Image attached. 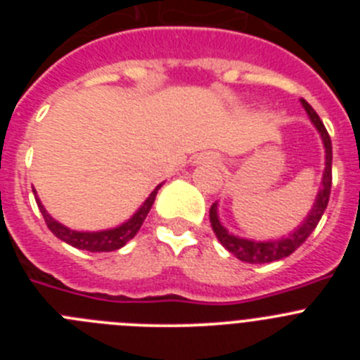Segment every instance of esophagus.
<instances>
[{
  "label": "esophagus",
  "mask_w": 360,
  "mask_h": 360,
  "mask_svg": "<svg viewBox=\"0 0 360 360\" xmlns=\"http://www.w3.org/2000/svg\"><path fill=\"white\" fill-rule=\"evenodd\" d=\"M203 160L207 162V164H218V157H214V155H203Z\"/></svg>",
  "instance_id": "obj_1"
}]
</instances>
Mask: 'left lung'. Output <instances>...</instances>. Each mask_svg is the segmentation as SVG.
<instances>
[{"mask_svg": "<svg viewBox=\"0 0 360 360\" xmlns=\"http://www.w3.org/2000/svg\"><path fill=\"white\" fill-rule=\"evenodd\" d=\"M301 106L304 108V111L308 113V119L314 124V128L317 129V133L321 135V141L324 146V171H323V180H321L319 191H317L316 202L311 205L310 212L304 216L303 224L297 225L292 232H288L287 236H281L278 240H250V238H241L232 234L227 227H225L221 221H219L218 216V203H212L211 211H209V219H211L212 231H214L216 238L229 252H232L234 256L245 263H272L283 259V257L290 256L299 245L304 243L307 238L310 236L314 229L319 224L321 216H323L324 209L328 205L330 200V189H332V141H330V135L324 128L323 120L319 119L314 108L301 98Z\"/></svg>", "mask_w": 360, "mask_h": 360, "instance_id": "obj_1", "label": "left lung"}]
</instances>
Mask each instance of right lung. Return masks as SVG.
I'll return each mask as SVG.
<instances>
[{
  "label": "right lung",
  "instance_id": "right-lung-1",
  "mask_svg": "<svg viewBox=\"0 0 360 360\" xmlns=\"http://www.w3.org/2000/svg\"><path fill=\"white\" fill-rule=\"evenodd\" d=\"M162 184H158V186L151 191V195L144 200V203H142L141 207L133 212L131 218H128L124 224L117 225V227L104 229V231H73V229L59 224V221H57L56 218H52L50 212L44 209L41 200L37 198L36 189H32V191H34V195H36L37 207H39L44 221H46L50 231H52L59 240L72 245V247H75V249L88 250V252H111V250L122 249L124 245L135 238L139 229H141L142 224H144L148 212L151 211L153 202H155V198H157V193L162 187Z\"/></svg>",
  "mask_w": 360,
  "mask_h": 360
}]
</instances>
